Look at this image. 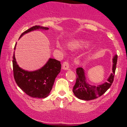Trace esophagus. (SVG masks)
I'll use <instances>...</instances> for the list:
<instances>
[{"mask_svg": "<svg viewBox=\"0 0 127 127\" xmlns=\"http://www.w3.org/2000/svg\"><path fill=\"white\" fill-rule=\"evenodd\" d=\"M68 67H69V64L67 62H63L62 64V68L64 70H68Z\"/></svg>", "mask_w": 127, "mask_h": 127, "instance_id": "1", "label": "esophagus"}]
</instances>
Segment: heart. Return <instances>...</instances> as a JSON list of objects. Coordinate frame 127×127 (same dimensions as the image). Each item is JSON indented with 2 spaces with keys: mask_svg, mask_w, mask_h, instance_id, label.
<instances>
[{
  "mask_svg": "<svg viewBox=\"0 0 127 127\" xmlns=\"http://www.w3.org/2000/svg\"><path fill=\"white\" fill-rule=\"evenodd\" d=\"M86 42L82 40H76V41L71 42L68 44V47L72 49H75L79 48L83 46H85Z\"/></svg>",
  "mask_w": 127,
  "mask_h": 127,
  "instance_id": "1",
  "label": "heart"
}]
</instances>
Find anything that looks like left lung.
Returning a JSON list of instances; mask_svg holds the SVG:
<instances>
[{
    "label": "left lung",
    "mask_w": 127,
    "mask_h": 127,
    "mask_svg": "<svg viewBox=\"0 0 127 127\" xmlns=\"http://www.w3.org/2000/svg\"><path fill=\"white\" fill-rule=\"evenodd\" d=\"M118 56L115 55L113 59V67L112 73L107 79V82L100 85L91 86L86 82L84 69L82 67L76 68V81L73 88V92L76 97L81 100H91L103 95L112 85L114 79L115 70L117 64Z\"/></svg>",
    "instance_id": "8db88e82"
}]
</instances>
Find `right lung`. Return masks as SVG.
Returning <instances> with one entry per match:
<instances>
[{
    "label": "right lung",
    "mask_w": 127,
    "mask_h": 127,
    "mask_svg": "<svg viewBox=\"0 0 127 127\" xmlns=\"http://www.w3.org/2000/svg\"><path fill=\"white\" fill-rule=\"evenodd\" d=\"M37 29L48 30L49 29L40 26H34L23 32L20 37L28 32ZM12 59L14 77L18 87L31 97L43 98L48 97L51 91L55 78L60 72L62 66L60 62L55 59H49L43 67L33 72H28L18 66L14 54Z\"/></svg>",
    "instance_id": "add662e5"
}]
</instances>
